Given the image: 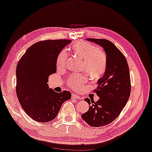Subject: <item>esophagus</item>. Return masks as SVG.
<instances>
[{"instance_id":"esophagus-1","label":"esophagus","mask_w":152,"mask_h":152,"mask_svg":"<svg viewBox=\"0 0 152 152\" xmlns=\"http://www.w3.org/2000/svg\"><path fill=\"white\" fill-rule=\"evenodd\" d=\"M72 99H77V100H81V98L79 96H77L76 94H72Z\"/></svg>"}]
</instances>
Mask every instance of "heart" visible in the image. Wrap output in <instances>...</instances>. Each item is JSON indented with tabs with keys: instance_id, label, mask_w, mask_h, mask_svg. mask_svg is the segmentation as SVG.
I'll use <instances>...</instances> for the list:
<instances>
[{
	"instance_id": "heart-1",
	"label": "heart",
	"mask_w": 152,
	"mask_h": 152,
	"mask_svg": "<svg viewBox=\"0 0 152 152\" xmlns=\"http://www.w3.org/2000/svg\"><path fill=\"white\" fill-rule=\"evenodd\" d=\"M73 53L83 59L81 70L93 79H98L105 73L107 65V56L96 46L84 41H79L71 46ZM67 53L62 51L58 55L56 65L58 69L64 68L66 64ZM87 78L83 75H73L69 79V85L74 89H81Z\"/></svg>"
}]
</instances>
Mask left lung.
<instances>
[{
	"mask_svg": "<svg viewBox=\"0 0 152 152\" xmlns=\"http://www.w3.org/2000/svg\"><path fill=\"white\" fill-rule=\"evenodd\" d=\"M100 45L106 53L105 73L97 81L94 90L99 99L94 102L87 98L89 109L81 118L91 126L100 127L110 124L120 115L130 94V72L127 60L113 43L107 39H86Z\"/></svg>",
	"mask_w": 152,
	"mask_h": 152,
	"instance_id": "1",
	"label": "left lung"
}]
</instances>
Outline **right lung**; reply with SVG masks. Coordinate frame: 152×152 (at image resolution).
<instances>
[{"label": "right lung", "mask_w": 152, "mask_h": 152, "mask_svg": "<svg viewBox=\"0 0 152 152\" xmlns=\"http://www.w3.org/2000/svg\"><path fill=\"white\" fill-rule=\"evenodd\" d=\"M71 40H46L30 46L16 69V93L22 109L32 120L48 122L57 116L69 91L58 93L49 88V76L56 72L59 53Z\"/></svg>", "instance_id": "right-lung-1"}]
</instances>
